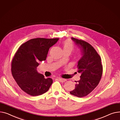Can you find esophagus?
<instances>
[{
  "label": "esophagus",
  "instance_id": "esophagus-1",
  "mask_svg": "<svg viewBox=\"0 0 120 120\" xmlns=\"http://www.w3.org/2000/svg\"><path fill=\"white\" fill-rule=\"evenodd\" d=\"M59 80L61 82H65L67 81L66 79H59Z\"/></svg>",
  "mask_w": 120,
  "mask_h": 120
}]
</instances>
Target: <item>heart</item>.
Masks as SVG:
<instances>
[{"label":"heart","instance_id":"heart-1","mask_svg":"<svg viewBox=\"0 0 120 120\" xmlns=\"http://www.w3.org/2000/svg\"><path fill=\"white\" fill-rule=\"evenodd\" d=\"M63 48L64 52L69 51L71 53L75 49V45L71 40H67L63 43Z\"/></svg>","mask_w":120,"mask_h":120}]
</instances>
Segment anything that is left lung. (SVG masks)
I'll return each mask as SVG.
<instances>
[{"label": "left lung", "instance_id": "1", "mask_svg": "<svg viewBox=\"0 0 120 120\" xmlns=\"http://www.w3.org/2000/svg\"><path fill=\"white\" fill-rule=\"evenodd\" d=\"M72 39L80 47L82 57L77 66V72L81 74L80 79L70 93L83 97L90 94L98 85L102 75L103 65L100 56L92 45L83 40L74 37Z\"/></svg>", "mask_w": 120, "mask_h": 120}]
</instances>
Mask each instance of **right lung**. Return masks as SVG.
<instances>
[{"instance_id":"obj_1","label":"right lung","mask_w":120,"mask_h":120,"mask_svg":"<svg viewBox=\"0 0 120 120\" xmlns=\"http://www.w3.org/2000/svg\"><path fill=\"white\" fill-rule=\"evenodd\" d=\"M59 38L32 39L23 44L12 60L11 71L18 85L24 92L35 96L46 93L53 83L37 71L39 62L46 60L49 49Z\"/></svg>"}]
</instances>
